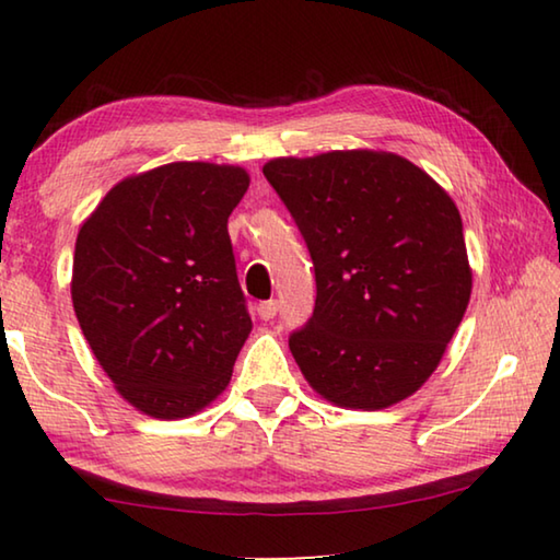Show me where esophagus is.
I'll use <instances>...</instances> for the list:
<instances>
[{
  "instance_id": "34e87169",
  "label": "esophagus",
  "mask_w": 560,
  "mask_h": 560,
  "mask_svg": "<svg viewBox=\"0 0 560 560\" xmlns=\"http://www.w3.org/2000/svg\"><path fill=\"white\" fill-rule=\"evenodd\" d=\"M259 316L264 318V320H271L273 316L279 314V301L277 299H269V301H261L259 303Z\"/></svg>"
}]
</instances>
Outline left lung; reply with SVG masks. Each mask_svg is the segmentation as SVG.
<instances>
[{"mask_svg": "<svg viewBox=\"0 0 560 560\" xmlns=\"http://www.w3.org/2000/svg\"><path fill=\"white\" fill-rule=\"evenodd\" d=\"M308 246L316 306L289 348L326 400L383 410L412 395L471 293L462 217L410 160L373 150L264 165Z\"/></svg>", "mask_w": 560, "mask_h": 560, "instance_id": "8db88e82", "label": "left lung"}]
</instances>
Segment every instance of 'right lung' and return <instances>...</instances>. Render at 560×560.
Masks as SVG:
<instances>
[{
    "instance_id": "obj_1",
    "label": "right lung",
    "mask_w": 560,
    "mask_h": 560,
    "mask_svg": "<svg viewBox=\"0 0 560 560\" xmlns=\"http://www.w3.org/2000/svg\"><path fill=\"white\" fill-rule=\"evenodd\" d=\"M242 167L170 163L128 177L83 222L71 296L93 355L160 420L220 395L252 330L226 220Z\"/></svg>"
}]
</instances>
